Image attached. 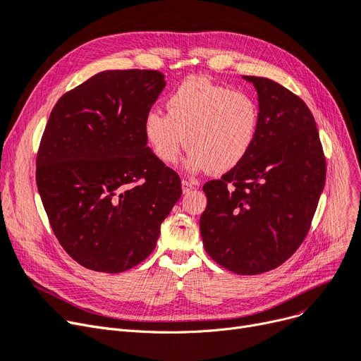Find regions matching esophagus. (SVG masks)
Segmentation results:
<instances>
[{
	"mask_svg": "<svg viewBox=\"0 0 361 361\" xmlns=\"http://www.w3.org/2000/svg\"><path fill=\"white\" fill-rule=\"evenodd\" d=\"M181 188H183V193H189L195 189V184L192 181H188V180H183L181 181Z\"/></svg>",
	"mask_w": 361,
	"mask_h": 361,
	"instance_id": "obj_1",
	"label": "esophagus"
}]
</instances>
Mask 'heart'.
Instances as JSON below:
<instances>
[{"instance_id": "obj_1", "label": "heart", "mask_w": 361, "mask_h": 361, "mask_svg": "<svg viewBox=\"0 0 361 361\" xmlns=\"http://www.w3.org/2000/svg\"><path fill=\"white\" fill-rule=\"evenodd\" d=\"M166 116L147 113L142 133L162 164H173L185 144V169L226 173L251 152L260 128V106L250 93L207 78H189L165 102Z\"/></svg>"}]
</instances>
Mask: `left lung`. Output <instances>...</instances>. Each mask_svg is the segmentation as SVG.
Segmentation results:
<instances>
[{
	"label": "left lung",
	"mask_w": 361,
	"mask_h": 361,
	"mask_svg": "<svg viewBox=\"0 0 361 361\" xmlns=\"http://www.w3.org/2000/svg\"><path fill=\"white\" fill-rule=\"evenodd\" d=\"M244 78L257 90V138L236 168L205 183L199 228L212 260L257 275L283 264L308 235L326 157L314 116L298 95L269 78Z\"/></svg>",
	"instance_id": "8db88e82"
}]
</instances>
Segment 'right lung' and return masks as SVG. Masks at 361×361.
Returning a JSON list of instances; mask_svg holds the SVG:
<instances>
[{
    "label": "right lung",
    "mask_w": 361,
    "mask_h": 361,
    "mask_svg": "<svg viewBox=\"0 0 361 361\" xmlns=\"http://www.w3.org/2000/svg\"><path fill=\"white\" fill-rule=\"evenodd\" d=\"M162 73L110 70L53 106L37 154V188L63 250L82 266L118 274L150 256L181 196L178 173L152 153L142 120Z\"/></svg>",
    "instance_id": "1"
}]
</instances>
